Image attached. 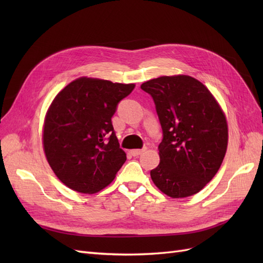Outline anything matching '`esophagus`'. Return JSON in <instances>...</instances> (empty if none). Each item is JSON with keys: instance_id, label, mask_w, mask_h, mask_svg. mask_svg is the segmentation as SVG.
<instances>
[{"instance_id": "obj_1", "label": "esophagus", "mask_w": 263, "mask_h": 263, "mask_svg": "<svg viewBox=\"0 0 263 263\" xmlns=\"http://www.w3.org/2000/svg\"><path fill=\"white\" fill-rule=\"evenodd\" d=\"M145 150H146V148H144V149H134V150H130V154L134 157H137V156H139V155L144 153Z\"/></svg>"}]
</instances>
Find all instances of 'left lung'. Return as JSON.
Segmentation results:
<instances>
[{"instance_id": "left-lung-1", "label": "left lung", "mask_w": 263, "mask_h": 263, "mask_svg": "<svg viewBox=\"0 0 263 263\" xmlns=\"http://www.w3.org/2000/svg\"><path fill=\"white\" fill-rule=\"evenodd\" d=\"M153 97L163 139L160 163L150 171L155 185L172 198L192 196L215 177L228 145L224 110L202 82L185 74L141 84Z\"/></svg>"}]
</instances>
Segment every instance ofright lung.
Here are the masks:
<instances>
[{"label": "right lung", "mask_w": 263, "mask_h": 263, "mask_svg": "<svg viewBox=\"0 0 263 263\" xmlns=\"http://www.w3.org/2000/svg\"><path fill=\"white\" fill-rule=\"evenodd\" d=\"M134 89V83L81 77L55 95L45 116L43 146L50 168L66 186L94 194L115 179L126 154L110 118Z\"/></svg>", "instance_id": "add662e5"}]
</instances>
